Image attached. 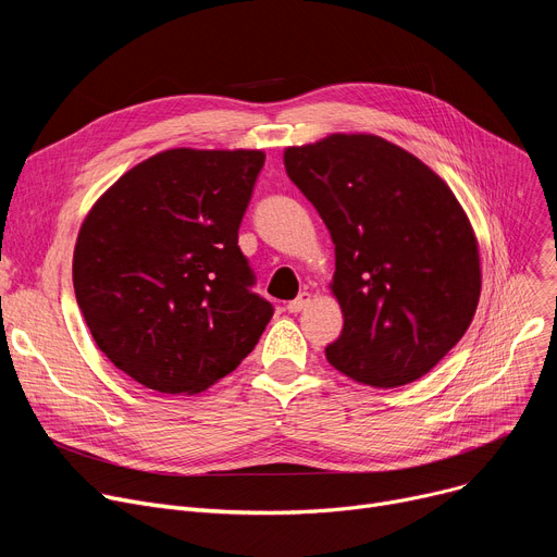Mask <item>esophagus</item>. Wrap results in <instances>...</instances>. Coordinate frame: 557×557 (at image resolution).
Wrapping results in <instances>:
<instances>
[{
    "mask_svg": "<svg viewBox=\"0 0 557 557\" xmlns=\"http://www.w3.org/2000/svg\"><path fill=\"white\" fill-rule=\"evenodd\" d=\"M309 302H311V294H307V290H302V294H300L296 300H290V302L286 305V311H288V313H298V311H302Z\"/></svg>",
    "mask_w": 557,
    "mask_h": 557,
    "instance_id": "1",
    "label": "esophagus"
}]
</instances>
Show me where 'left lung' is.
<instances>
[{
  "label": "left lung",
  "mask_w": 557,
  "mask_h": 557,
  "mask_svg": "<svg viewBox=\"0 0 557 557\" xmlns=\"http://www.w3.org/2000/svg\"><path fill=\"white\" fill-rule=\"evenodd\" d=\"M288 178L325 221L343 332L327 361L355 382L397 388L462 338L481 296L470 219L441 175L376 135L336 133L284 151Z\"/></svg>",
  "instance_id": "1"
}]
</instances>
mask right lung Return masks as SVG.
Segmentation results:
<instances>
[{
  "mask_svg": "<svg viewBox=\"0 0 557 557\" xmlns=\"http://www.w3.org/2000/svg\"><path fill=\"white\" fill-rule=\"evenodd\" d=\"M261 151L169 149L85 216L74 294L101 352L137 384L196 395L255 349L273 305L252 294L239 225Z\"/></svg>",
  "mask_w": 557,
  "mask_h": 557,
  "instance_id": "obj_1",
  "label": "right lung"
}]
</instances>
